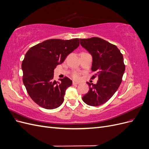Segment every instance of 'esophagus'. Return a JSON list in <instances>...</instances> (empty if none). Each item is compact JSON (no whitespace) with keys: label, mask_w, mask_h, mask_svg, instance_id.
I'll return each mask as SVG.
<instances>
[{"label":"esophagus","mask_w":149,"mask_h":149,"mask_svg":"<svg viewBox=\"0 0 149 149\" xmlns=\"http://www.w3.org/2000/svg\"><path fill=\"white\" fill-rule=\"evenodd\" d=\"M78 84H79V83L75 82V81H73V85H78Z\"/></svg>","instance_id":"esophagus-1"}]
</instances>
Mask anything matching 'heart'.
Wrapping results in <instances>:
<instances>
[{
  "label": "heart",
  "instance_id": "obj_1",
  "mask_svg": "<svg viewBox=\"0 0 149 149\" xmlns=\"http://www.w3.org/2000/svg\"><path fill=\"white\" fill-rule=\"evenodd\" d=\"M73 79H75V80H78V79L79 78V74H78L77 73H74L73 74Z\"/></svg>",
  "mask_w": 149,
  "mask_h": 149
}]
</instances>
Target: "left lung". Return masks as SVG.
<instances>
[{
  "label": "left lung",
  "instance_id": "left-lung-1",
  "mask_svg": "<svg viewBox=\"0 0 149 149\" xmlns=\"http://www.w3.org/2000/svg\"><path fill=\"white\" fill-rule=\"evenodd\" d=\"M80 44L93 57L91 70L98 78L96 84L87 83L89 90L83 97L88 105L98 106L114 95L122 82L125 71L123 56L114 45L98 37L79 39Z\"/></svg>",
  "mask_w": 149,
  "mask_h": 149
}]
</instances>
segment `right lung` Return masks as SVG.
<instances>
[{"label":"right lung","mask_w":149,"mask_h":149,"mask_svg":"<svg viewBox=\"0 0 149 149\" xmlns=\"http://www.w3.org/2000/svg\"><path fill=\"white\" fill-rule=\"evenodd\" d=\"M79 45L78 38L49 39L31 47L22 63L23 83L35 103L47 109L60 106L72 81L67 77L60 82L53 80L54 69Z\"/></svg>","instance_id":"1"}]
</instances>
